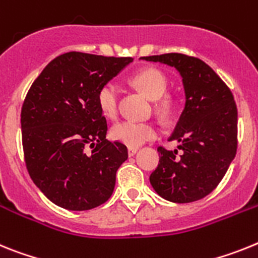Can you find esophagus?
<instances>
[{"instance_id":"esophagus-1","label":"esophagus","mask_w":258,"mask_h":258,"mask_svg":"<svg viewBox=\"0 0 258 258\" xmlns=\"http://www.w3.org/2000/svg\"><path fill=\"white\" fill-rule=\"evenodd\" d=\"M138 151H139L138 148H131V147H130V148H128V156H130V157L135 156V154L138 153Z\"/></svg>"}]
</instances>
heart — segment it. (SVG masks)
I'll return each mask as SVG.
<instances>
[{
  "label": "heart",
  "mask_w": 258,
  "mask_h": 258,
  "mask_svg": "<svg viewBox=\"0 0 258 258\" xmlns=\"http://www.w3.org/2000/svg\"><path fill=\"white\" fill-rule=\"evenodd\" d=\"M132 83L149 100L153 101L158 100L157 104L158 113L167 115L171 111V100L162 97L167 89V79L161 71L156 69H144L132 78ZM118 97H119V89L116 84L111 82L104 84L98 91V106L101 109L102 114L109 119H115L118 115ZM110 134L115 142L122 143L127 147L136 148L156 139L160 134V130L153 123L123 120L113 126Z\"/></svg>",
  "instance_id": "1"
}]
</instances>
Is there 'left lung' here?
Masks as SVG:
<instances>
[{
  "label": "left lung",
  "mask_w": 258,
  "mask_h": 258,
  "mask_svg": "<svg viewBox=\"0 0 258 258\" xmlns=\"http://www.w3.org/2000/svg\"><path fill=\"white\" fill-rule=\"evenodd\" d=\"M174 67L182 76L185 104L170 142L175 151L158 148L160 163L151 174V184L171 203H192L219 184L235 158L237 109L222 79L199 58L179 53L142 57Z\"/></svg>",
  "instance_id": "left-lung-1"
}]
</instances>
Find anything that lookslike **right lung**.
<instances>
[{
	"label": "right lung",
	"instance_id": "add662e5",
	"mask_svg": "<svg viewBox=\"0 0 258 258\" xmlns=\"http://www.w3.org/2000/svg\"><path fill=\"white\" fill-rule=\"evenodd\" d=\"M132 61L64 53L46 64L27 93L21 114L26 166L58 207L80 212L110 199L116 170L128 153L122 143L106 140L97 95Z\"/></svg>",
	"mask_w": 258,
	"mask_h": 258
}]
</instances>
